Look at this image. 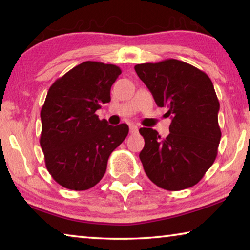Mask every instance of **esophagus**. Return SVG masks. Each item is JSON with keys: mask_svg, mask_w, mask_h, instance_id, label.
<instances>
[{"mask_svg": "<svg viewBox=\"0 0 250 250\" xmlns=\"http://www.w3.org/2000/svg\"><path fill=\"white\" fill-rule=\"evenodd\" d=\"M130 132L131 133H137L138 132V126L135 125H130Z\"/></svg>", "mask_w": 250, "mask_h": 250, "instance_id": "obj_1", "label": "esophagus"}]
</instances>
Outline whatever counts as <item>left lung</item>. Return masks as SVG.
<instances>
[{"mask_svg": "<svg viewBox=\"0 0 250 250\" xmlns=\"http://www.w3.org/2000/svg\"><path fill=\"white\" fill-rule=\"evenodd\" d=\"M159 107L171 116L170 134L141 128L140 160L149 179L167 191H181L200 182L217 156L222 132L219 101L204 71L177 59L134 66Z\"/></svg>", "mask_w": 250, "mask_h": 250, "instance_id": "obj_1", "label": "left lung"}]
</instances>
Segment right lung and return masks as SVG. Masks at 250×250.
Listing matches in <instances>:
<instances>
[{
    "label": "right lung",
    "instance_id": "right-lung-1",
    "mask_svg": "<svg viewBox=\"0 0 250 250\" xmlns=\"http://www.w3.org/2000/svg\"><path fill=\"white\" fill-rule=\"evenodd\" d=\"M121 74L116 65L84 62L58 78L41 110L40 143L49 174L62 188H91L104 175L112 151L129 132L112 126L96 111L110 101V89Z\"/></svg>",
    "mask_w": 250,
    "mask_h": 250
}]
</instances>
